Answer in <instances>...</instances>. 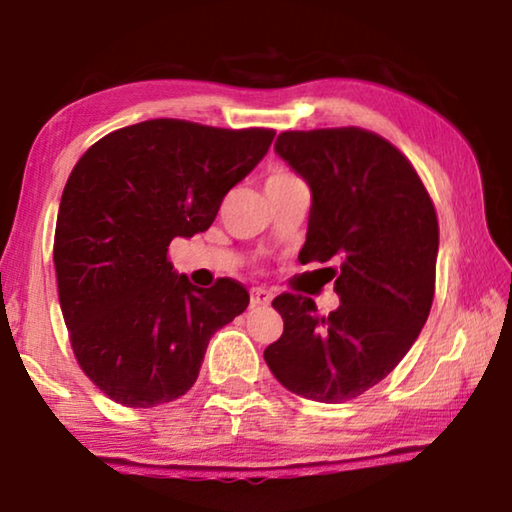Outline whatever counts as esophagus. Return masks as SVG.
<instances>
[{"label": "esophagus", "mask_w": 512, "mask_h": 512, "mask_svg": "<svg viewBox=\"0 0 512 512\" xmlns=\"http://www.w3.org/2000/svg\"><path fill=\"white\" fill-rule=\"evenodd\" d=\"M273 300V293L266 291V289H253L250 293V305L253 307H268Z\"/></svg>", "instance_id": "esophagus-1"}]
</instances>
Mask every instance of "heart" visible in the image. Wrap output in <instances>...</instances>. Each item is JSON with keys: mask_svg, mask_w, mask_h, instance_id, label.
<instances>
[{"mask_svg": "<svg viewBox=\"0 0 512 512\" xmlns=\"http://www.w3.org/2000/svg\"><path fill=\"white\" fill-rule=\"evenodd\" d=\"M296 180H298V178L293 176V173L284 171V169H275V171L268 173V178H266V189H273V187H282V185L296 183Z\"/></svg>", "mask_w": 512, "mask_h": 512, "instance_id": "obj_1", "label": "heart"}]
</instances>
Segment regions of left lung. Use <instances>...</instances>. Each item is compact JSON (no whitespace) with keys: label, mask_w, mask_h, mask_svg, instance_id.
<instances>
[{"label":"left lung","mask_w":512,"mask_h":512,"mask_svg":"<svg viewBox=\"0 0 512 512\" xmlns=\"http://www.w3.org/2000/svg\"><path fill=\"white\" fill-rule=\"evenodd\" d=\"M275 151L311 187L300 262H339L341 305L282 293L284 320L264 350L291 393L341 404L379 384L418 339L436 291L438 216L418 171L384 137L357 126L284 131Z\"/></svg>","instance_id":"1"}]
</instances>
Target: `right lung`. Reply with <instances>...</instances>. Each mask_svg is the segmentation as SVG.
I'll use <instances>...</instances> for the list:
<instances>
[{
    "label": "right lung",
    "mask_w": 512,
    "mask_h": 512,
    "mask_svg": "<svg viewBox=\"0 0 512 512\" xmlns=\"http://www.w3.org/2000/svg\"><path fill=\"white\" fill-rule=\"evenodd\" d=\"M273 137L149 119L101 137L69 173L54 237L58 298L76 361L110 400H178L212 334L248 307L244 284L221 277L198 289L167 253L176 237L210 228Z\"/></svg>",
    "instance_id": "1"
}]
</instances>
